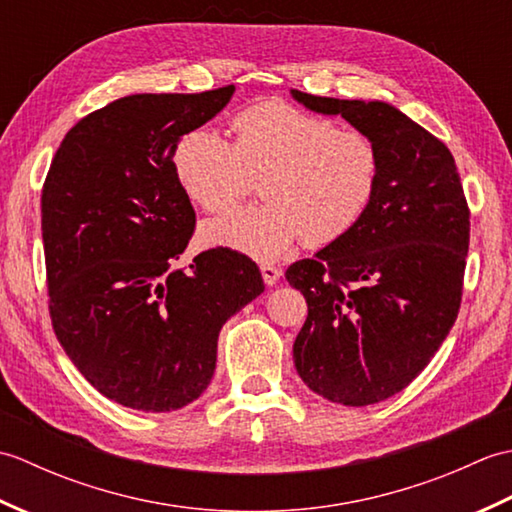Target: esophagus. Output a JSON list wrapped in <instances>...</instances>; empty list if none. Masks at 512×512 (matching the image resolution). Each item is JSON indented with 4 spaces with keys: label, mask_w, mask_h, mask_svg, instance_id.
<instances>
[{
    "label": "esophagus",
    "mask_w": 512,
    "mask_h": 512,
    "mask_svg": "<svg viewBox=\"0 0 512 512\" xmlns=\"http://www.w3.org/2000/svg\"><path fill=\"white\" fill-rule=\"evenodd\" d=\"M262 277L266 281V286H275L281 277V268L273 264H262Z\"/></svg>",
    "instance_id": "obj_1"
}]
</instances>
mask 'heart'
<instances>
[{
  "label": "heart",
  "instance_id": "obj_1",
  "mask_svg": "<svg viewBox=\"0 0 512 512\" xmlns=\"http://www.w3.org/2000/svg\"><path fill=\"white\" fill-rule=\"evenodd\" d=\"M233 132L235 143L198 127L173 151L180 187L204 211L226 209L262 178L268 200L209 220L204 242L268 262L301 237L312 248L339 242L372 209L383 158L361 129L266 101L239 112Z\"/></svg>",
  "mask_w": 512,
  "mask_h": 512
}]
</instances>
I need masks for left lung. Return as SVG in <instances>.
Returning a JSON list of instances; mask_svg holds the SVG:
<instances>
[{
    "label": "left lung",
    "mask_w": 512,
    "mask_h": 512,
    "mask_svg": "<svg viewBox=\"0 0 512 512\" xmlns=\"http://www.w3.org/2000/svg\"><path fill=\"white\" fill-rule=\"evenodd\" d=\"M292 96L312 112L341 114L383 158L361 224L286 270L308 303L292 347L303 383L347 407L374 405L429 365L458 319L471 211L447 145L396 107Z\"/></svg>",
    "instance_id": "left-lung-1"
}]
</instances>
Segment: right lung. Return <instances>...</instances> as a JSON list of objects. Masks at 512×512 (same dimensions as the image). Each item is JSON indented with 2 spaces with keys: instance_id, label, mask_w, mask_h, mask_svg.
<instances>
[{
  "instance_id": "add662e5",
  "label": "right lung",
  "mask_w": 512,
  "mask_h": 512,
  "mask_svg": "<svg viewBox=\"0 0 512 512\" xmlns=\"http://www.w3.org/2000/svg\"><path fill=\"white\" fill-rule=\"evenodd\" d=\"M233 92L123 96L65 134L43 182L54 334L85 380L123 407L158 413L198 398L222 325L264 292L257 264L231 248L176 268L195 211L173 151Z\"/></svg>"
}]
</instances>
